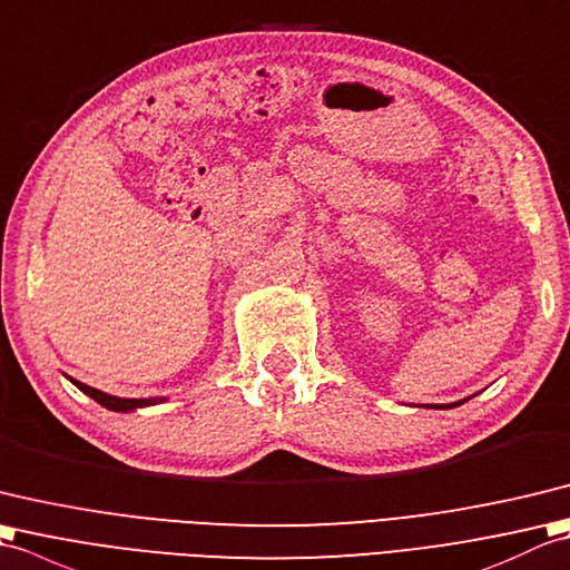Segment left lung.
<instances>
[{
	"label": "left lung",
	"instance_id": "left-lung-1",
	"mask_svg": "<svg viewBox=\"0 0 570 570\" xmlns=\"http://www.w3.org/2000/svg\"><path fill=\"white\" fill-rule=\"evenodd\" d=\"M471 397H473V395H471ZM471 397H463V400H459V402H451V404H432V407H434V410H451V407H459V404L468 402ZM426 407H429V404H426Z\"/></svg>",
	"mask_w": 570,
	"mask_h": 570
}]
</instances>
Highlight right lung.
I'll list each match as a JSON object with an SVG mask.
<instances>
[{"instance_id":"right-lung-1","label":"right lung","mask_w":570,"mask_h":570,"mask_svg":"<svg viewBox=\"0 0 570 570\" xmlns=\"http://www.w3.org/2000/svg\"><path fill=\"white\" fill-rule=\"evenodd\" d=\"M68 381L78 390H82L87 397H92L95 402H99L102 407H107L111 412H134V410L150 407V404H160V402L168 400V397H138V400L136 397H117V395H109V392H102V390L75 381V377H68Z\"/></svg>"}]
</instances>
